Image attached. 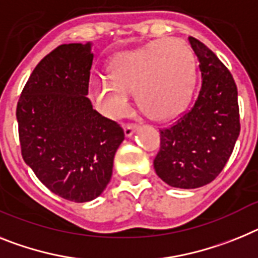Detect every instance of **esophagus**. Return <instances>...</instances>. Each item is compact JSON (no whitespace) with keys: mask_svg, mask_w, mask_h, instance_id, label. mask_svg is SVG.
Returning a JSON list of instances; mask_svg holds the SVG:
<instances>
[{"mask_svg":"<svg viewBox=\"0 0 258 258\" xmlns=\"http://www.w3.org/2000/svg\"><path fill=\"white\" fill-rule=\"evenodd\" d=\"M136 130H138V126H136V124H126V126H124V135H126V138H130V136L134 135L136 132Z\"/></svg>","mask_w":258,"mask_h":258,"instance_id":"34e87169","label":"esophagus"}]
</instances>
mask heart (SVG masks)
<instances>
[{"instance_id":"b5f03b06","label":"heart","mask_w":258,"mask_h":258,"mask_svg":"<svg viewBox=\"0 0 258 258\" xmlns=\"http://www.w3.org/2000/svg\"><path fill=\"white\" fill-rule=\"evenodd\" d=\"M195 57L179 39H162L123 53L109 66V79L97 80L92 95L110 116L126 110L128 93L147 115L169 119L187 106L195 84Z\"/></svg>"}]
</instances>
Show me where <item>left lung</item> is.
<instances>
[{
    "label": "left lung",
    "mask_w": 258,
    "mask_h": 258,
    "mask_svg": "<svg viewBox=\"0 0 258 258\" xmlns=\"http://www.w3.org/2000/svg\"><path fill=\"white\" fill-rule=\"evenodd\" d=\"M199 61L201 89L194 106L160 131L153 161L157 175L171 187L199 188L218 176L240 132L237 88L231 73L207 45L188 37Z\"/></svg>",
    "instance_id": "obj_1"
}]
</instances>
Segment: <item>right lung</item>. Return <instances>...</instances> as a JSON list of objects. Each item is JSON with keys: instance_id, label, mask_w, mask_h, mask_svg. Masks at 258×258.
Wrapping results in <instances>:
<instances>
[{"instance_id": "add662e5", "label": "right lung", "mask_w": 258, "mask_h": 258, "mask_svg": "<svg viewBox=\"0 0 258 258\" xmlns=\"http://www.w3.org/2000/svg\"><path fill=\"white\" fill-rule=\"evenodd\" d=\"M91 42L63 44L42 58L17 106L22 157L40 182L62 199L87 203L110 182L124 140L116 122L92 106Z\"/></svg>"}]
</instances>
